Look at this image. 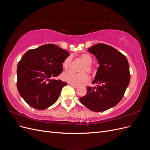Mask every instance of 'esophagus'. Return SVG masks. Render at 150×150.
Masks as SVG:
<instances>
[{
	"label": "esophagus",
	"mask_w": 150,
	"mask_h": 150,
	"mask_svg": "<svg viewBox=\"0 0 150 150\" xmlns=\"http://www.w3.org/2000/svg\"><path fill=\"white\" fill-rule=\"evenodd\" d=\"M71 84L72 87H73L74 88H78L79 87V86L77 85V84Z\"/></svg>",
	"instance_id": "esophagus-1"
}]
</instances>
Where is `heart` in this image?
I'll list each match as a JSON object with an SVG mask.
<instances>
[{
  "instance_id": "b5f03b06",
  "label": "heart",
  "mask_w": 150,
  "mask_h": 150,
  "mask_svg": "<svg viewBox=\"0 0 150 150\" xmlns=\"http://www.w3.org/2000/svg\"><path fill=\"white\" fill-rule=\"evenodd\" d=\"M80 57L84 62V64L81 67V71H86L90 74L94 73L95 69L94 66L91 64L93 62L91 56L88 53H84L81 54ZM71 62L72 57L71 56H68L62 62L63 68L66 70L69 69L71 65ZM62 79L66 82L73 84H79L83 83H86L89 80V76L85 72L78 73V72H75L72 71H68L64 72L62 74Z\"/></svg>"
}]
</instances>
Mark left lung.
<instances>
[{
    "label": "left lung",
    "instance_id": "8db88e82",
    "mask_svg": "<svg viewBox=\"0 0 150 150\" xmlns=\"http://www.w3.org/2000/svg\"><path fill=\"white\" fill-rule=\"evenodd\" d=\"M96 56L99 64L93 84L87 86V93L80 102L95 112L106 111L115 106L123 97L130 81L129 66L123 54L112 46L97 44L88 49Z\"/></svg>",
    "mask_w": 150,
    "mask_h": 150
}]
</instances>
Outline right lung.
Returning <instances> with one entry per match:
<instances>
[{
	"mask_svg": "<svg viewBox=\"0 0 150 150\" xmlns=\"http://www.w3.org/2000/svg\"><path fill=\"white\" fill-rule=\"evenodd\" d=\"M69 54L55 44L42 45L27 51L18 63L17 88L29 106L43 110L56 103L67 83L51 79L62 71Z\"/></svg>",
	"mask_w": 150,
	"mask_h": 150,
	"instance_id": "add662e5",
	"label": "right lung"
}]
</instances>
